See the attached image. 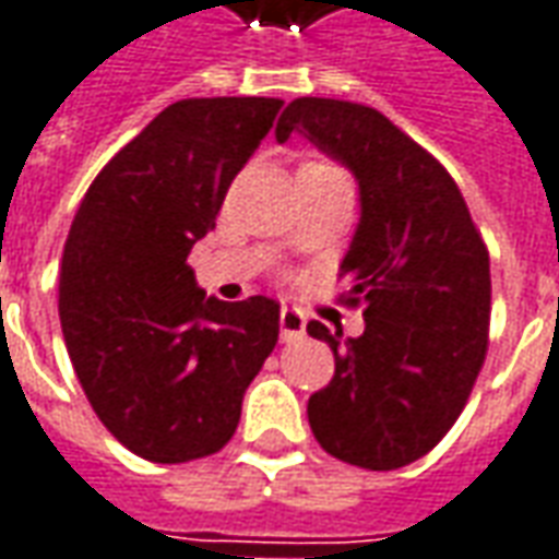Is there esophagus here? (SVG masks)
<instances>
[{
	"mask_svg": "<svg viewBox=\"0 0 559 559\" xmlns=\"http://www.w3.org/2000/svg\"><path fill=\"white\" fill-rule=\"evenodd\" d=\"M306 334V318H302V312H297V309H281V340L284 343H294V340H299Z\"/></svg>",
	"mask_w": 559,
	"mask_h": 559,
	"instance_id": "esophagus-1",
	"label": "esophagus"
}]
</instances>
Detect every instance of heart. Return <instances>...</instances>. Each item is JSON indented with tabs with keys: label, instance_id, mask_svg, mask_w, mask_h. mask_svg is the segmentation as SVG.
Listing matches in <instances>:
<instances>
[{
	"label": "heart",
	"instance_id": "heart-1",
	"mask_svg": "<svg viewBox=\"0 0 559 559\" xmlns=\"http://www.w3.org/2000/svg\"><path fill=\"white\" fill-rule=\"evenodd\" d=\"M312 166H328V164H318V160H309V164H302L299 169H312Z\"/></svg>",
	"mask_w": 559,
	"mask_h": 559
}]
</instances>
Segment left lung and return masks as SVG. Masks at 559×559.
<instances>
[{"instance_id": "8db88e82", "label": "left lung", "mask_w": 559, "mask_h": 559, "mask_svg": "<svg viewBox=\"0 0 559 559\" xmlns=\"http://www.w3.org/2000/svg\"><path fill=\"white\" fill-rule=\"evenodd\" d=\"M302 132L358 179L361 219L340 275L365 334L306 331L334 349V380L309 399L318 445L365 471L433 449L471 399L489 349V250L449 169L374 107L297 98L278 142Z\"/></svg>"}]
</instances>
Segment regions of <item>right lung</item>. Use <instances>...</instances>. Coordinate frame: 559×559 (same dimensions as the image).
Masks as SVG:
<instances>
[{"instance_id":"obj_1","label":"right lung","mask_w":559,"mask_h":559,"mask_svg":"<svg viewBox=\"0 0 559 559\" xmlns=\"http://www.w3.org/2000/svg\"><path fill=\"white\" fill-rule=\"evenodd\" d=\"M281 105H169L107 160L70 225L58 287L68 356L98 420L154 464L219 452L278 343L275 299L206 297L185 260Z\"/></svg>"}]
</instances>
